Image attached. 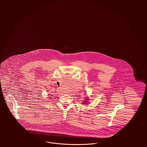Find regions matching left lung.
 <instances>
[{
  "label": "left lung",
  "mask_w": 147,
  "mask_h": 147,
  "mask_svg": "<svg viewBox=\"0 0 147 147\" xmlns=\"http://www.w3.org/2000/svg\"><path fill=\"white\" fill-rule=\"evenodd\" d=\"M85 99H86V100H85V101H84V104H87V103H88L89 98H86Z\"/></svg>",
  "instance_id": "obj_1"
}]
</instances>
